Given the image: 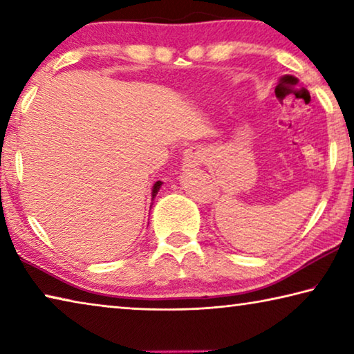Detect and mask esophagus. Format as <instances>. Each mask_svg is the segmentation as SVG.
Segmentation results:
<instances>
[{
    "instance_id": "1",
    "label": "esophagus",
    "mask_w": 354,
    "mask_h": 354,
    "mask_svg": "<svg viewBox=\"0 0 354 354\" xmlns=\"http://www.w3.org/2000/svg\"><path fill=\"white\" fill-rule=\"evenodd\" d=\"M207 159V153L205 148L201 147H190L184 151L183 156V167L184 169H194V167H198L205 164Z\"/></svg>"
}]
</instances>
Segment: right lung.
<instances>
[{
    "label": "right lung",
    "mask_w": 354,
    "mask_h": 354,
    "mask_svg": "<svg viewBox=\"0 0 354 354\" xmlns=\"http://www.w3.org/2000/svg\"><path fill=\"white\" fill-rule=\"evenodd\" d=\"M160 185H162V183H160V181L154 183V185H153V192H151V201L156 198V195H158V192H159V189H160ZM151 205H153V203H151Z\"/></svg>",
    "instance_id": "add662e5"
}]
</instances>
